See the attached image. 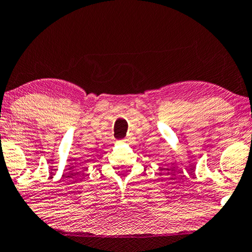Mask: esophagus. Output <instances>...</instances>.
I'll return each instance as SVG.
<instances>
[{"mask_svg": "<svg viewBox=\"0 0 252 252\" xmlns=\"http://www.w3.org/2000/svg\"><path fill=\"white\" fill-rule=\"evenodd\" d=\"M127 140H129V138H126V139H125V141H127Z\"/></svg>", "mask_w": 252, "mask_h": 252, "instance_id": "obj_1", "label": "esophagus"}]
</instances>
